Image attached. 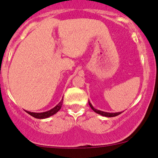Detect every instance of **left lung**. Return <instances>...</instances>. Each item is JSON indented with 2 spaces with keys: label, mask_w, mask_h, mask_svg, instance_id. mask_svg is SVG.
I'll return each instance as SVG.
<instances>
[{
  "label": "left lung",
  "mask_w": 158,
  "mask_h": 158,
  "mask_svg": "<svg viewBox=\"0 0 158 158\" xmlns=\"http://www.w3.org/2000/svg\"><path fill=\"white\" fill-rule=\"evenodd\" d=\"M88 103H89V106H90V108H91V109L94 110V111L96 112V113L98 114H101V115H102V116H107V117H114V116H116L119 115L120 114L122 113V112H118V113H108V112L101 111H99V110H97L96 109H94V108L93 107V106L91 105V103H90V101H88Z\"/></svg>",
  "instance_id": "obj_1"
}]
</instances>
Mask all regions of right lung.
I'll list each match as a JSON object with an SVG mask.
<instances>
[{
    "mask_svg": "<svg viewBox=\"0 0 158 158\" xmlns=\"http://www.w3.org/2000/svg\"><path fill=\"white\" fill-rule=\"evenodd\" d=\"M62 102H63V97H62V99L61 101L58 103V104L55 107H54L52 109L49 110L48 111L46 112H43V113H33V112H29L27 111H25L27 113H28L29 115H31V116H33L34 118H45L47 117H49V116L54 115V114L57 113L58 111H60V109H61L62 105Z\"/></svg>",
    "mask_w": 158,
    "mask_h": 158,
    "instance_id": "add662e5",
    "label": "right lung"
}]
</instances>
